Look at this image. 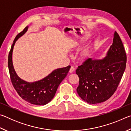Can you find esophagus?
<instances>
[{"instance_id":"esophagus-1","label":"esophagus","mask_w":131,"mask_h":131,"mask_svg":"<svg viewBox=\"0 0 131 131\" xmlns=\"http://www.w3.org/2000/svg\"><path fill=\"white\" fill-rule=\"evenodd\" d=\"M74 70H75V69L73 67V66H71V68H70V70H69V72L70 73H73Z\"/></svg>"}]
</instances>
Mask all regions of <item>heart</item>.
<instances>
[{"mask_svg":"<svg viewBox=\"0 0 131 131\" xmlns=\"http://www.w3.org/2000/svg\"><path fill=\"white\" fill-rule=\"evenodd\" d=\"M79 46V44H77L75 45L76 46ZM92 48L91 47H86L81 51V52L79 54V59L80 61H84L87 60L88 59H89L92 55Z\"/></svg>","mask_w":131,"mask_h":131,"instance_id":"heart-1","label":"heart"}]
</instances>
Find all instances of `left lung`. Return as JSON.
<instances>
[{
    "label": "left lung",
    "instance_id": "8db88e82",
    "mask_svg": "<svg viewBox=\"0 0 131 131\" xmlns=\"http://www.w3.org/2000/svg\"><path fill=\"white\" fill-rule=\"evenodd\" d=\"M127 55L117 32L106 57L102 59L89 58L79 66L77 92L86 102L96 104L107 100L113 95L125 70Z\"/></svg>",
    "mask_w": 131,
    "mask_h": 131
}]
</instances>
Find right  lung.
Listing matches in <instances>:
<instances>
[{"instance_id": "right-lung-1", "label": "right lung", "mask_w": 131, "mask_h": 131, "mask_svg": "<svg viewBox=\"0 0 131 131\" xmlns=\"http://www.w3.org/2000/svg\"><path fill=\"white\" fill-rule=\"evenodd\" d=\"M28 26L15 37L8 58V67L13 85L24 100L33 105H45L54 97L57 88L67 76L70 66L55 69L47 76L39 81L29 83L18 76L13 66L12 54L14 44L18 39L26 32Z\"/></svg>"}]
</instances>
